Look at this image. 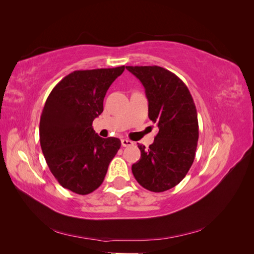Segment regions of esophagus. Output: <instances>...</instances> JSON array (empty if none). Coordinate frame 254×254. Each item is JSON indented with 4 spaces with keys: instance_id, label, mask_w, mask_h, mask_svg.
I'll return each instance as SVG.
<instances>
[{
    "instance_id": "obj_1",
    "label": "esophagus",
    "mask_w": 254,
    "mask_h": 254,
    "mask_svg": "<svg viewBox=\"0 0 254 254\" xmlns=\"http://www.w3.org/2000/svg\"><path fill=\"white\" fill-rule=\"evenodd\" d=\"M131 145H133V142H131L130 140H127V139L122 140V146H123V147H128V146H131Z\"/></svg>"
}]
</instances>
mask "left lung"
Listing matches in <instances>:
<instances>
[{"label": "left lung", "mask_w": 254, "mask_h": 254, "mask_svg": "<svg viewBox=\"0 0 254 254\" xmlns=\"http://www.w3.org/2000/svg\"><path fill=\"white\" fill-rule=\"evenodd\" d=\"M145 88L148 118L159 127L155 142L141 150L131 167L135 180L155 193L170 190L186 177L194 162L199 127L190 90L178 76L158 65L126 66Z\"/></svg>", "instance_id": "8db88e82"}]
</instances>
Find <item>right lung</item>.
Instances as JSON below:
<instances>
[{"mask_svg": "<svg viewBox=\"0 0 254 254\" xmlns=\"http://www.w3.org/2000/svg\"><path fill=\"white\" fill-rule=\"evenodd\" d=\"M125 65L74 71L50 93L40 118V145L60 186L87 195L103 183L121 147L117 137L103 139L92 123L104 110V97Z\"/></svg>", "mask_w": 254, "mask_h": 254, "instance_id": "1", "label": "right lung"}]
</instances>
